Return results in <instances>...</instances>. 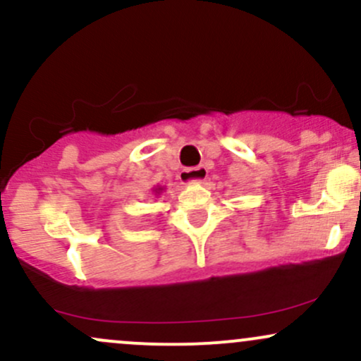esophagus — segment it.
<instances>
[{
    "mask_svg": "<svg viewBox=\"0 0 361 361\" xmlns=\"http://www.w3.org/2000/svg\"><path fill=\"white\" fill-rule=\"evenodd\" d=\"M206 177H208V170H206L204 165L182 170L180 173V180L184 182V184H200V182L204 180Z\"/></svg>",
    "mask_w": 361,
    "mask_h": 361,
    "instance_id": "obj_1",
    "label": "esophagus"
}]
</instances>
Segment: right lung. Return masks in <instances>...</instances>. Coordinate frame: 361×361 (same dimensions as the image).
I'll return each mask as SVG.
<instances>
[{
    "mask_svg": "<svg viewBox=\"0 0 361 361\" xmlns=\"http://www.w3.org/2000/svg\"><path fill=\"white\" fill-rule=\"evenodd\" d=\"M164 185H157V188H153V194H155V196H160L161 192H164Z\"/></svg>",
    "mask_w": 361,
    "mask_h": 361,
    "instance_id": "1",
    "label": "right lung"
}]
</instances>
